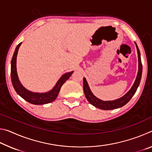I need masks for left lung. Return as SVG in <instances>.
I'll use <instances>...</instances> for the list:
<instances>
[{
  "label": "left lung",
  "instance_id": "left-lung-1",
  "mask_svg": "<svg viewBox=\"0 0 152 152\" xmlns=\"http://www.w3.org/2000/svg\"><path fill=\"white\" fill-rule=\"evenodd\" d=\"M136 48H137V54H138V62H139V70L138 73L137 75V78H136L135 81L133 84L132 88L129 90L127 94H125L124 96L120 98L119 99L115 100V101H101L96 98L94 95L92 93V92L90 89L88 84L87 83L86 79L84 78L83 79V88L84 94L86 99L93 106L96 107L99 109H101L102 110H112L115 109H117V108H120L123 106H124L127 102L130 101L132 96L135 93L136 91L138 88L139 85H140L141 78V74H142V64H141V56H140V50L137 47V44L135 43Z\"/></svg>",
  "mask_w": 152,
  "mask_h": 152
}]
</instances>
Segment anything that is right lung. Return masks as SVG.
Segmentation results:
<instances>
[{
  "label": "right lung",
  "mask_w": 152,
  "mask_h": 152,
  "mask_svg": "<svg viewBox=\"0 0 152 152\" xmlns=\"http://www.w3.org/2000/svg\"><path fill=\"white\" fill-rule=\"evenodd\" d=\"M20 44H21V43H20L17 46L11 60V77L12 86H13L15 91L25 101L33 104H44L53 102L57 98L61 86L63 85V84L67 80L70 78L72 74L73 73V71L64 74L58 81L56 86L53 87V88L50 91L45 92V93H36V92L29 91L28 90L24 88L22 84H20L17 73V56Z\"/></svg>",
  "instance_id": "1"
}]
</instances>
